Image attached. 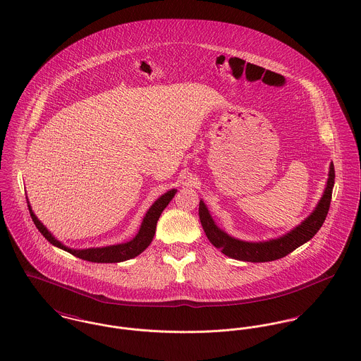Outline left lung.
I'll return each mask as SVG.
<instances>
[{
    "label": "left lung",
    "instance_id": "obj_1",
    "mask_svg": "<svg viewBox=\"0 0 361 361\" xmlns=\"http://www.w3.org/2000/svg\"><path fill=\"white\" fill-rule=\"evenodd\" d=\"M334 183H335V169H334V164L331 162L325 190L318 204L305 221H302L298 226H295L288 233L275 239L262 240V242H246L228 235L215 224L203 200H200V206H199L200 222L211 245L219 249L225 256L240 259V261H249V262L274 261V259L288 256L289 253L296 250L299 246L309 242L310 239L319 231L329 209Z\"/></svg>",
    "mask_w": 361,
    "mask_h": 361
}]
</instances>
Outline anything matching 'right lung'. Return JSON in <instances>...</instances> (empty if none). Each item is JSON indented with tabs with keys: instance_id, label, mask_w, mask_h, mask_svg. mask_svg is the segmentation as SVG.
<instances>
[{
	"instance_id": "right-lung-1",
	"label": "right lung",
	"mask_w": 361,
	"mask_h": 361,
	"mask_svg": "<svg viewBox=\"0 0 361 361\" xmlns=\"http://www.w3.org/2000/svg\"><path fill=\"white\" fill-rule=\"evenodd\" d=\"M176 192H178L176 189H171L155 200L154 204L150 207L149 211L146 212V215L142 221L140 229L132 240H129L126 243L105 246V247H90V249H79V250L78 249H71V247L65 246L63 243H61L58 239H55L52 236L51 232L36 216V214L33 212L29 202H27V207H29L30 216H32L36 228L51 243L52 246L59 247V249L71 253L75 257L82 258V259H86V261H92V262H121V261L130 259V258L139 256L140 253H143L150 246V243L154 238L157 221H158L161 212L164 211V208L168 206L169 202L173 199Z\"/></svg>"
}]
</instances>
